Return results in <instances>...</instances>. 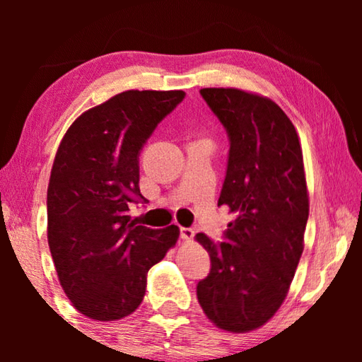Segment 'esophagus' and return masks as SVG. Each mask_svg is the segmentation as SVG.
Returning a JSON list of instances; mask_svg holds the SVG:
<instances>
[{
    "instance_id": "34e87169",
    "label": "esophagus",
    "mask_w": 362,
    "mask_h": 362,
    "mask_svg": "<svg viewBox=\"0 0 362 362\" xmlns=\"http://www.w3.org/2000/svg\"><path fill=\"white\" fill-rule=\"evenodd\" d=\"M180 238L185 241H192L194 238V231L192 228H185V226H180Z\"/></svg>"
}]
</instances>
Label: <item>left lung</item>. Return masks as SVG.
Segmentation results:
<instances>
[{
	"mask_svg": "<svg viewBox=\"0 0 362 362\" xmlns=\"http://www.w3.org/2000/svg\"><path fill=\"white\" fill-rule=\"evenodd\" d=\"M228 136L218 206L236 218L222 243L196 240L211 272L196 286L206 316L228 332H249L276 313L303 252L308 193L297 131L273 100L240 89H201Z\"/></svg>",
	"mask_w": 362,
	"mask_h": 362,
	"instance_id": "left-lung-1",
	"label": "left lung"
}]
</instances>
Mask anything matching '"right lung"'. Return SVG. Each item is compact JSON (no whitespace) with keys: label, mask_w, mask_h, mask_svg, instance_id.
Here are the masks:
<instances>
[{"label":"right lung","mask_w":362,"mask_h":362,"mask_svg":"<svg viewBox=\"0 0 362 362\" xmlns=\"http://www.w3.org/2000/svg\"><path fill=\"white\" fill-rule=\"evenodd\" d=\"M183 90H126L84 112L60 142L47 187V243L57 276L78 311L121 320L142 303L146 274L177 243L179 226L131 220L139 156Z\"/></svg>","instance_id":"obj_1"}]
</instances>
